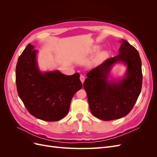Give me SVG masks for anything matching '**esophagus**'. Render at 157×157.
<instances>
[{"instance_id": "1", "label": "esophagus", "mask_w": 157, "mask_h": 157, "mask_svg": "<svg viewBox=\"0 0 157 157\" xmlns=\"http://www.w3.org/2000/svg\"><path fill=\"white\" fill-rule=\"evenodd\" d=\"M80 81L82 82V83H83V82H84V80H85L84 76V75H80Z\"/></svg>"}]
</instances>
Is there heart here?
Instances as JSON below:
<instances>
[{"label":"heart","instance_id":"1","mask_svg":"<svg viewBox=\"0 0 157 157\" xmlns=\"http://www.w3.org/2000/svg\"><path fill=\"white\" fill-rule=\"evenodd\" d=\"M98 49V47H95L94 48V50H96ZM108 56V53L105 51H103L100 52V53H99L98 54V56H96V59L94 60V63L95 64H98V63H100L101 62H102L103 61L105 60L107 57Z\"/></svg>","mask_w":157,"mask_h":157}]
</instances>
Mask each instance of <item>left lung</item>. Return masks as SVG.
<instances>
[{
	"label": "left lung",
	"instance_id": "obj_1",
	"mask_svg": "<svg viewBox=\"0 0 157 157\" xmlns=\"http://www.w3.org/2000/svg\"><path fill=\"white\" fill-rule=\"evenodd\" d=\"M119 54L90 71L83 86L93 115L103 121L121 118L130 112L142 87L141 61L137 50L125 40L121 41ZM118 62L127 66L124 78L108 81L111 67Z\"/></svg>",
	"mask_w": 157,
	"mask_h": 157
}]
</instances>
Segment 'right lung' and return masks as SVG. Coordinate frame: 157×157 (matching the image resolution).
<instances>
[{
	"mask_svg": "<svg viewBox=\"0 0 157 157\" xmlns=\"http://www.w3.org/2000/svg\"><path fill=\"white\" fill-rule=\"evenodd\" d=\"M37 52L29 44L19 57L16 69L17 93L33 116L44 121H58L69 113L71 99L82 84L78 73L69 76L59 71L40 72Z\"/></svg>",
	"mask_w": 157,
	"mask_h": 157,
	"instance_id": "obj_1",
	"label": "right lung"
}]
</instances>
